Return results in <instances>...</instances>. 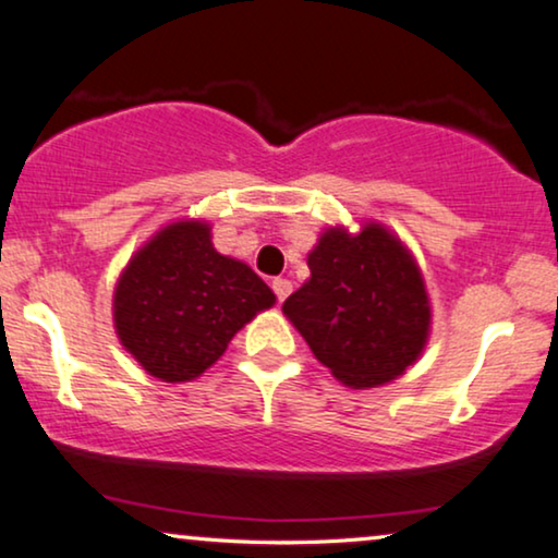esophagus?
Returning a JSON list of instances; mask_svg holds the SVG:
<instances>
[{
	"instance_id": "34e87169",
	"label": "esophagus",
	"mask_w": 558,
	"mask_h": 558,
	"mask_svg": "<svg viewBox=\"0 0 558 558\" xmlns=\"http://www.w3.org/2000/svg\"><path fill=\"white\" fill-rule=\"evenodd\" d=\"M271 289H274V294H277V300L284 302L287 296H289V292H292V281L279 277V279L271 281Z\"/></svg>"
}]
</instances>
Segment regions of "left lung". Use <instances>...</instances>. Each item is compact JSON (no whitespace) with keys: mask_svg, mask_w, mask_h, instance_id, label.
Returning a JSON list of instances; mask_svg holds the SVG:
<instances>
[{"mask_svg":"<svg viewBox=\"0 0 558 558\" xmlns=\"http://www.w3.org/2000/svg\"><path fill=\"white\" fill-rule=\"evenodd\" d=\"M310 279L284 315L345 387H379L404 374L430 332V302L412 253L379 222L356 235L328 228L307 256Z\"/></svg>","mask_w":558,"mask_h":558,"instance_id":"obj_1","label":"left lung"}]
</instances>
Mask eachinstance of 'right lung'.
<instances>
[{"label": "right lung", "instance_id": "right-lung-1", "mask_svg": "<svg viewBox=\"0 0 558 558\" xmlns=\"http://www.w3.org/2000/svg\"><path fill=\"white\" fill-rule=\"evenodd\" d=\"M277 296L238 258L215 251L209 226L179 220L135 251L114 287V330L161 381H192Z\"/></svg>", "mask_w": 558, "mask_h": 558}]
</instances>
